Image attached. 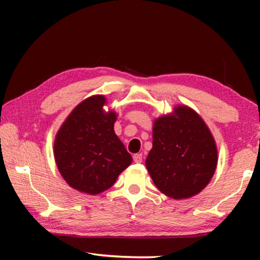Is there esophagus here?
<instances>
[{"label":"esophagus","mask_w":260,"mask_h":260,"mask_svg":"<svg viewBox=\"0 0 260 260\" xmlns=\"http://www.w3.org/2000/svg\"><path fill=\"white\" fill-rule=\"evenodd\" d=\"M133 159L135 162H138V164H140V162H142L143 158H142V153H136V155L133 156Z\"/></svg>","instance_id":"obj_1"}]
</instances>
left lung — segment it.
<instances>
[{"instance_id": "obj_1", "label": "left lung", "mask_w": 260, "mask_h": 260, "mask_svg": "<svg viewBox=\"0 0 260 260\" xmlns=\"http://www.w3.org/2000/svg\"><path fill=\"white\" fill-rule=\"evenodd\" d=\"M152 149L146 165L153 183L165 195L182 200L204 189L213 177L218 156L212 134L187 107L153 124Z\"/></svg>"}]
</instances>
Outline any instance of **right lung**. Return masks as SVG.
Returning a JSON list of instances; mask_svg holds the SVG:
<instances>
[{"mask_svg":"<svg viewBox=\"0 0 260 260\" xmlns=\"http://www.w3.org/2000/svg\"><path fill=\"white\" fill-rule=\"evenodd\" d=\"M105 99L80 103L56 136L55 159L61 177L79 191L96 195L116 182L132 156L114 133L116 113L103 112Z\"/></svg>","mask_w":260,"mask_h":260,"instance_id":"1","label":"right lung"}]
</instances>
